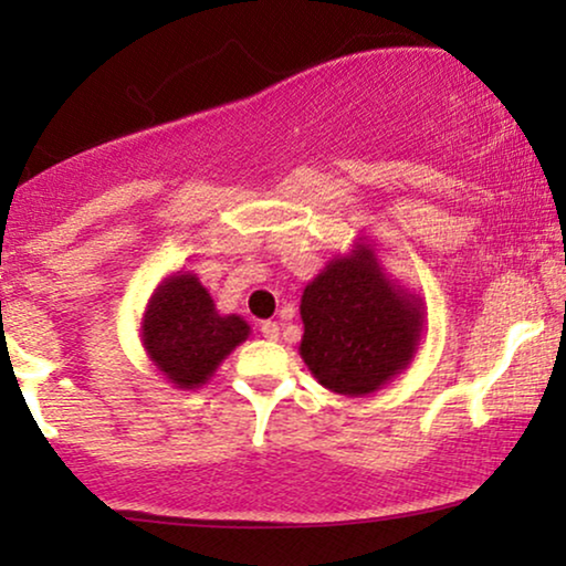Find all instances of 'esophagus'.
Masks as SVG:
<instances>
[{
    "mask_svg": "<svg viewBox=\"0 0 566 566\" xmlns=\"http://www.w3.org/2000/svg\"><path fill=\"white\" fill-rule=\"evenodd\" d=\"M260 332L265 339H277V335H281V327H277V322H262Z\"/></svg>",
    "mask_w": 566,
    "mask_h": 566,
    "instance_id": "esophagus-1",
    "label": "esophagus"
}]
</instances>
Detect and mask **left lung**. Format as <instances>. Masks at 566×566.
<instances>
[{
	"instance_id": "left-lung-1",
	"label": "left lung",
	"mask_w": 566,
	"mask_h": 566,
	"mask_svg": "<svg viewBox=\"0 0 566 566\" xmlns=\"http://www.w3.org/2000/svg\"><path fill=\"white\" fill-rule=\"evenodd\" d=\"M301 358L324 389L366 397L401 374L422 335V301L399 289L368 244L335 258L301 296Z\"/></svg>"
}]
</instances>
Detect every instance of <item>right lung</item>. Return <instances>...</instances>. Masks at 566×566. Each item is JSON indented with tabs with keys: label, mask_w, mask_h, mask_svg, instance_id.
Masks as SVG:
<instances>
[{
	"label": "right lung",
	"mask_w": 566,
	"mask_h": 566,
	"mask_svg": "<svg viewBox=\"0 0 566 566\" xmlns=\"http://www.w3.org/2000/svg\"><path fill=\"white\" fill-rule=\"evenodd\" d=\"M247 337L250 324L237 314L216 312L211 293L192 273L165 277L142 322L146 353L177 389L203 386Z\"/></svg>",
	"instance_id": "obj_1"
}]
</instances>
